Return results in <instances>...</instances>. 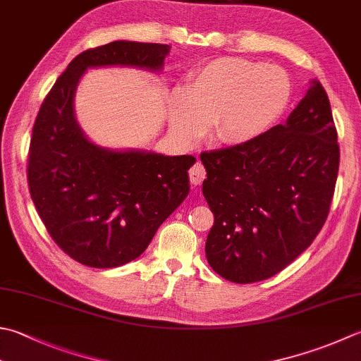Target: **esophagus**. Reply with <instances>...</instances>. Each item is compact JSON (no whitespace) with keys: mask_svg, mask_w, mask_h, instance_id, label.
<instances>
[{"mask_svg":"<svg viewBox=\"0 0 361 361\" xmlns=\"http://www.w3.org/2000/svg\"><path fill=\"white\" fill-rule=\"evenodd\" d=\"M204 178H207V169H204V166L202 164L200 161H197L195 164L190 167L189 180L194 186H199V185H202Z\"/></svg>","mask_w":361,"mask_h":361,"instance_id":"34e87169","label":"esophagus"}]
</instances>
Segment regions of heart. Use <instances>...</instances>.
Listing matches in <instances>:
<instances>
[{
  "label": "heart",
  "mask_w": 361,
  "mask_h": 361,
  "mask_svg": "<svg viewBox=\"0 0 361 361\" xmlns=\"http://www.w3.org/2000/svg\"><path fill=\"white\" fill-rule=\"evenodd\" d=\"M289 98L291 81L281 67L241 58L214 59L194 70L185 90L172 95L169 128L190 144L209 122L217 144L252 142L279 122Z\"/></svg>",
  "instance_id": "b5f03b06"
}]
</instances>
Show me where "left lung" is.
I'll list each match as a JSON object with an SVG mask.
<instances>
[{
	"label": "left lung",
	"mask_w": 361,
	"mask_h": 361,
	"mask_svg": "<svg viewBox=\"0 0 361 361\" xmlns=\"http://www.w3.org/2000/svg\"><path fill=\"white\" fill-rule=\"evenodd\" d=\"M200 159L214 214L204 245L209 266L235 283L279 274L313 243L335 192L340 147L322 84L312 80L283 125Z\"/></svg>",
	"instance_id": "left-lung-1"
}]
</instances>
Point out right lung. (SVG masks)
Masks as SVG:
<instances>
[{"label": "right lung", "instance_id": "right-lung-1", "mask_svg": "<svg viewBox=\"0 0 361 361\" xmlns=\"http://www.w3.org/2000/svg\"><path fill=\"white\" fill-rule=\"evenodd\" d=\"M171 47L116 40L78 54L48 92L35 117L27 185L53 241L70 258L109 269L144 253L159 225L189 194L190 154L109 150L90 142L73 100L90 67L159 72Z\"/></svg>", "mask_w": 361, "mask_h": 361}]
</instances>
